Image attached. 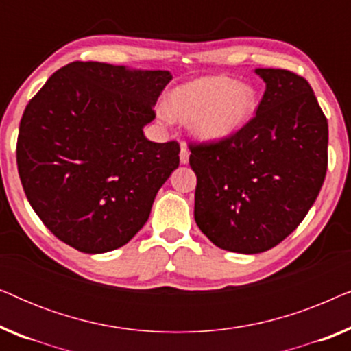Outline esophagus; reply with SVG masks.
I'll return each mask as SVG.
<instances>
[{
  "label": "esophagus",
  "instance_id": "esophagus-1",
  "mask_svg": "<svg viewBox=\"0 0 351 351\" xmlns=\"http://www.w3.org/2000/svg\"><path fill=\"white\" fill-rule=\"evenodd\" d=\"M189 158H190L189 148H186L185 145H182V148H180V165H186V162H189Z\"/></svg>",
  "mask_w": 351,
  "mask_h": 351
}]
</instances>
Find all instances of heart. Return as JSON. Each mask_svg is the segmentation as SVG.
Instances as JSON below:
<instances>
[{
  "mask_svg": "<svg viewBox=\"0 0 351 351\" xmlns=\"http://www.w3.org/2000/svg\"><path fill=\"white\" fill-rule=\"evenodd\" d=\"M166 108L171 118L190 123L196 138L219 142L251 121L257 110V93L230 76H203L169 93Z\"/></svg>",
  "mask_w": 351,
  "mask_h": 351,
  "instance_id": "heart-1",
  "label": "heart"
}]
</instances>
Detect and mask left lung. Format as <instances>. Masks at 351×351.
Instances as JSON below:
<instances>
[{
	"label": "left lung",
	"instance_id": "obj_1",
	"mask_svg": "<svg viewBox=\"0 0 351 351\" xmlns=\"http://www.w3.org/2000/svg\"><path fill=\"white\" fill-rule=\"evenodd\" d=\"M265 93L234 136L191 145L195 220L215 246L258 254L294 232L328 171V119L302 76L256 69Z\"/></svg>",
	"mask_w": 351,
	"mask_h": 351
}]
</instances>
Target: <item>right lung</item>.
Returning a JSON list of instances; mask_svg holds the SVG:
<instances>
[{
  "instance_id": "right-lung-1",
  "label": "right lung",
  "mask_w": 351,
  "mask_h": 351,
  "mask_svg": "<svg viewBox=\"0 0 351 351\" xmlns=\"http://www.w3.org/2000/svg\"><path fill=\"white\" fill-rule=\"evenodd\" d=\"M167 70L71 62L28 102L17 167L28 203L60 241L102 254L131 241L179 167V143L148 141Z\"/></svg>"
}]
</instances>
